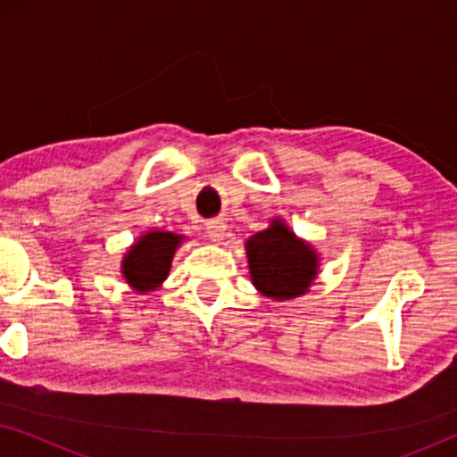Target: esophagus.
I'll use <instances>...</instances> for the list:
<instances>
[{
    "label": "esophagus",
    "instance_id": "1",
    "mask_svg": "<svg viewBox=\"0 0 457 457\" xmlns=\"http://www.w3.org/2000/svg\"><path fill=\"white\" fill-rule=\"evenodd\" d=\"M224 233H227V222L220 220V218L205 222V237H208L210 241L220 243L224 239Z\"/></svg>",
    "mask_w": 457,
    "mask_h": 457
}]
</instances>
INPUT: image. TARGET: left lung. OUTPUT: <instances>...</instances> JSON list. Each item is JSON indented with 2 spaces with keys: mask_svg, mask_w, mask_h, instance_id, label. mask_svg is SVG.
<instances>
[{
  "mask_svg": "<svg viewBox=\"0 0 457 457\" xmlns=\"http://www.w3.org/2000/svg\"><path fill=\"white\" fill-rule=\"evenodd\" d=\"M245 249L253 285L266 297L302 295L318 274L314 249L299 241L280 220H272L270 228L247 239Z\"/></svg>",
  "mask_w": 457,
  "mask_h": 457,
  "instance_id": "obj_1",
  "label": "left lung"
}]
</instances>
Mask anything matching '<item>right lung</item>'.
<instances>
[{
    "instance_id": "1",
    "label": "right lung",
    "mask_w": 457,
    "mask_h": 457,
    "mask_svg": "<svg viewBox=\"0 0 457 457\" xmlns=\"http://www.w3.org/2000/svg\"><path fill=\"white\" fill-rule=\"evenodd\" d=\"M183 237L174 233L152 230L143 235L122 260V274L137 291H152L166 280L170 272L172 255Z\"/></svg>"
}]
</instances>
